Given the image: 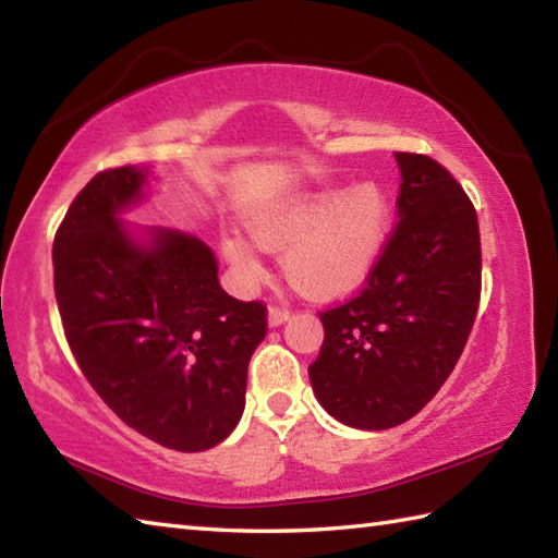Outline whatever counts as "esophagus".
I'll return each mask as SVG.
<instances>
[{"label": "esophagus", "instance_id": "1", "mask_svg": "<svg viewBox=\"0 0 558 558\" xmlns=\"http://www.w3.org/2000/svg\"><path fill=\"white\" fill-rule=\"evenodd\" d=\"M288 317H290V310L288 307L270 305V310H268V324H270V327H278V324L288 322Z\"/></svg>", "mask_w": 558, "mask_h": 558}]
</instances>
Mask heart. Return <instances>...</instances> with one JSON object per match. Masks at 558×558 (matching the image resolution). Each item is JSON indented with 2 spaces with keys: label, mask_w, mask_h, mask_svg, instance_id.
<instances>
[{
  "label": "heart",
  "mask_w": 558,
  "mask_h": 558,
  "mask_svg": "<svg viewBox=\"0 0 558 558\" xmlns=\"http://www.w3.org/2000/svg\"><path fill=\"white\" fill-rule=\"evenodd\" d=\"M263 248L286 252V276L310 298L347 295L368 276L385 234V197L376 185L312 192L251 221ZM231 266L256 278V251L241 236L225 239Z\"/></svg>",
  "instance_id": "heart-1"
}]
</instances>
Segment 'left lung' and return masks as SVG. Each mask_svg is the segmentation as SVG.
<instances>
[{"label":"left lung","mask_w":558,"mask_h":558,"mask_svg":"<svg viewBox=\"0 0 558 558\" xmlns=\"http://www.w3.org/2000/svg\"><path fill=\"white\" fill-rule=\"evenodd\" d=\"M400 163L398 225L363 288L319 312L314 395L356 429H390L427 404L461 359L481 302V231L473 202L424 154Z\"/></svg>","instance_id":"obj_1"}]
</instances>
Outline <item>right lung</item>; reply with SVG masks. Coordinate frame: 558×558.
I'll return each instance as SVG.
<instances>
[{"label": "right lung", "instance_id": "add662e5", "mask_svg": "<svg viewBox=\"0 0 558 558\" xmlns=\"http://www.w3.org/2000/svg\"><path fill=\"white\" fill-rule=\"evenodd\" d=\"M146 175L107 168L77 192L53 239L60 322L107 408L160 447L205 451L234 432L268 310L221 290L207 244L154 229L138 246L117 215Z\"/></svg>", "mask_w": 558, "mask_h": 558}]
</instances>
